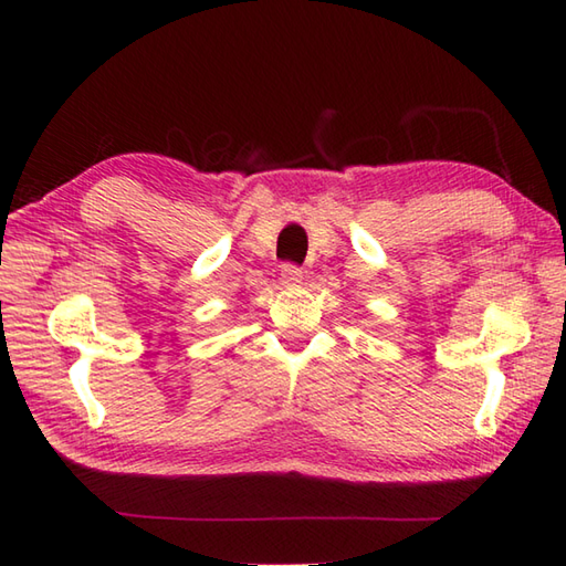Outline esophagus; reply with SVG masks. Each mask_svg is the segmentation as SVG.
<instances>
[{
	"label": "esophagus",
	"mask_w": 566,
	"mask_h": 566,
	"mask_svg": "<svg viewBox=\"0 0 566 566\" xmlns=\"http://www.w3.org/2000/svg\"><path fill=\"white\" fill-rule=\"evenodd\" d=\"M280 274H282V284H284V286H296V284L302 282V266H296V264H292V262L282 264Z\"/></svg>",
	"instance_id": "34e87169"
}]
</instances>
